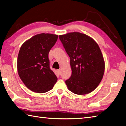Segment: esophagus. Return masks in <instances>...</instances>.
<instances>
[{
	"label": "esophagus",
	"instance_id": "34e87169",
	"mask_svg": "<svg viewBox=\"0 0 126 126\" xmlns=\"http://www.w3.org/2000/svg\"><path fill=\"white\" fill-rule=\"evenodd\" d=\"M58 71V74H61V72H60V69H58V70L57 71Z\"/></svg>",
	"mask_w": 126,
	"mask_h": 126
}]
</instances>
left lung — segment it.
<instances>
[{
  "instance_id": "8db88e82",
  "label": "left lung",
  "mask_w": 126,
  "mask_h": 126,
  "mask_svg": "<svg viewBox=\"0 0 126 126\" xmlns=\"http://www.w3.org/2000/svg\"><path fill=\"white\" fill-rule=\"evenodd\" d=\"M70 58L72 75L65 81L69 91L78 95L91 93L103 78L105 61L98 45L93 39L79 32L59 36Z\"/></svg>"
}]
</instances>
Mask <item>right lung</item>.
Listing matches in <instances>:
<instances>
[{
    "mask_svg": "<svg viewBox=\"0 0 126 126\" xmlns=\"http://www.w3.org/2000/svg\"><path fill=\"white\" fill-rule=\"evenodd\" d=\"M58 35L41 33L26 41L19 50L17 60L19 76L31 91L45 93L53 88L58 78L50 68L48 53Z\"/></svg>",
    "mask_w": 126,
    "mask_h": 126,
    "instance_id": "right-lung-1",
    "label": "right lung"
}]
</instances>
